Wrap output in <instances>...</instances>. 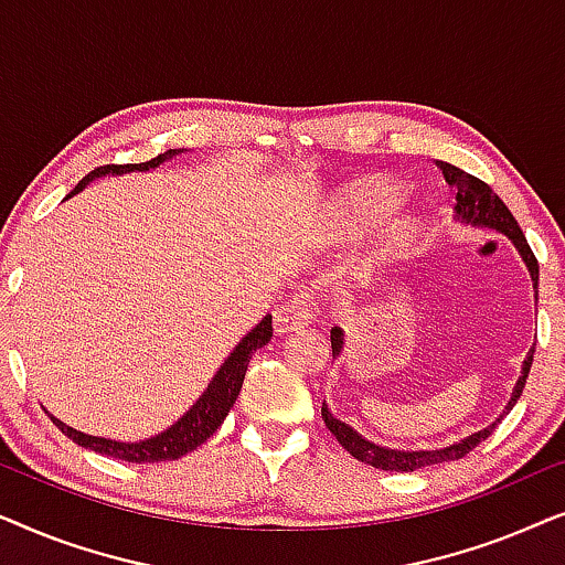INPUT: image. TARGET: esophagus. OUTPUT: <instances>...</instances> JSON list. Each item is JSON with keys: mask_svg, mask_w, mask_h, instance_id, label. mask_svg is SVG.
I'll return each instance as SVG.
<instances>
[{"mask_svg": "<svg viewBox=\"0 0 565 565\" xmlns=\"http://www.w3.org/2000/svg\"><path fill=\"white\" fill-rule=\"evenodd\" d=\"M311 319H313L311 298L300 292V296H292L288 303L280 306L275 311V331L277 334H290V331L308 327Z\"/></svg>", "mask_w": 565, "mask_h": 565, "instance_id": "1", "label": "esophagus"}]
</instances>
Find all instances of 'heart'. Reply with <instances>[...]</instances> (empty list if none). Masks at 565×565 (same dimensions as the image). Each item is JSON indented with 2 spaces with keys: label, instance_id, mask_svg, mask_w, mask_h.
Segmentation results:
<instances>
[{
  "label": "heart",
  "instance_id": "obj_1",
  "mask_svg": "<svg viewBox=\"0 0 565 565\" xmlns=\"http://www.w3.org/2000/svg\"><path fill=\"white\" fill-rule=\"evenodd\" d=\"M393 203L391 190L381 182H365L358 188L347 190L339 195L334 203L329 205L327 213V228L334 238L350 242V238L365 234L367 228H373L377 221L388 213ZM412 236V221L406 215H393L385 226V246L388 249H398L404 246Z\"/></svg>",
  "mask_w": 565,
  "mask_h": 565
}]
</instances>
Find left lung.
I'll return each mask as SVG.
<instances>
[{
  "label": "left lung",
  "mask_w": 565,
  "mask_h": 565,
  "mask_svg": "<svg viewBox=\"0 0 565 565\" xmlns=\"http://www.w3.org/2000/svg\"><path fill=\"white\" fill-rule=\"evenodd\" d=\"M437 167L443 169L445 182L450 184L455 192V221L468 223V226H478V228H493V231H499L501 236H507L509 242L514 244V249L520 252L524 267H527V273L532 277V288H535V303H537V280H540L537 259H535V254H532L527 238H524V234H522V228L516 226L514 215L509 213V207L501 203V198L497 195V192H493L486 182L478 180V177L462 172V169L447 164V161H437ZM344 342H347L344 331L339 327L331 329V358L334 360L342 358ZM532 354H535V347H530L527 358H524V362H522V373H520V377H516V383L512 388V398L507 401L504 412H501L497 419L489 424V427L478 429V431H473V435L462 437V439H458V443H452L447 447H437V450H396V447L375 445V443H370V439L362 437L360 431L350 427L347 422L337 419V416L329 412L327 404L321 406L323 424H327L331 435L339 439V445H342L344 450L352 455V458H358L360 462H367V466L381 468V470L412 473V470L437 466V462L458 460V458H462V455H468L470 450H473L476 445H481L483 439L489 437L493 429H497V424L504 419L509 412H512V406L516 404V401H520L522 388H524V383H527V375L532 367Z\"/></svg>",
  "instance_id": "obj_1"
}]
</instances>
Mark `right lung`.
Returning a JSON list of instances; mask_svg holds the SVG:
<instances>
[{"mask_svg": "<svg viewBox=\"0 0 565 565\" xmlns=\"http://www.w3.org/2000/svg\"><path fill=\"white\" fill-rule=\"evenodd\" d=\"M180 153H184V149H169L164 153H159L157 159L143 161V164L99 167V169H95V172H89L87 177H84V180L76 184L72 192H68L66 200L79 195V192L87 188L92 180H97V177L149 172V169H157L159 164H164V161H169V159H177ZM269 339H273V316L267 313L265 319H262L257 327L249 331V334L242 337V342L234 347V352L223 360L218 373L211 377V383H207V388L203 393H200V398L195 401V404H192L188 412H184L180 419L172 424V427H167L164 431H159V435H153V437L136 439V443H120V439H110V437L84 435V431L68 427V424L56 419L53 414H49V416L68 439H74L76 445L87 447V450H95L99 455H110V458L128 460V462L177 460V458H182V455L198 450V447L221 427L223 419H226L231 412V406L236 404L252 354L257 352L259 347H265Z\"/></svg>", "mask_w": 565, "mask_h": 565, "instance_id": "1", "label": "right lung"}]
</instances>
